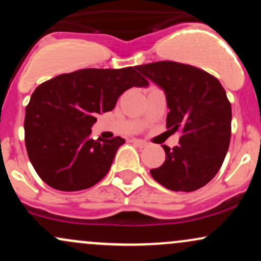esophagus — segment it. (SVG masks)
<instances>
[{"mask_svg": "<svg viewBox=\"0 0 261 261\" xmlns=\"http://www.w3.org/2000/svg\"><path fill=\"white\" fill-rule=\"evenodd\" d=\"M133 143H135V145H137V146H139V147H141V148L147 147V145H148V143L146 142V141L140 140V139H133Z\"/></svg>", "mask_w": 261, "mask_h": 261, "instance_id": "esophagus-1", "label": "esophagus"}]
</instances>
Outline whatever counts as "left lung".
<instances>
[{
	"label": "left lung",
	"instance_id": "left-lung-1",
	"mask_svg": "<svg viewBox=\"0 0 261 261\" xmlns=\"http://www.w3.org/2000/svg\"><path fill=\"white\" fill-rule=\"evenodd\" d=\"M137 70L163 89L167 127L181 131L179 145H163L166 161L151 169L155 181L173 191H194L217 174L229 147L232 108L214 76L190 65L160 61Z\"/></svg>",
	"mask_w": 261,
	"mask_h": 261
}]
</instances>
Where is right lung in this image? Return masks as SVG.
Wrapping results in <instances>:
<instances>
[{
	"label": "right lung",
	"instance_id": "right-lung-1",
	"mask_svg": "<svg viewBox=\"0 0 261 261\" xmlns=\"http://www.w3.org/2000/svg\"><path fill=\"white\" fill-rule=\"evenodd\" d=\"M135 67L85 68L41 83L25 108V147L35 172L61 191L88 189L109 172L125 140L91 139L97 114L114 109L119 97L148 81Z\"/></svg>",
	"mask_w": 261,
	"mask_h": 261
}]
</instances>
